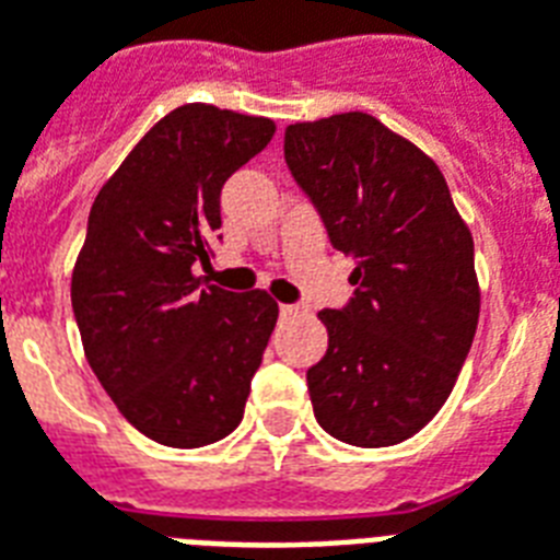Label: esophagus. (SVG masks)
I'll list each match as a JSON object with an SVG mask.
<instances>
[{
	"instance_id": "obj_1",
	"label": "esophagus",
	"mask_w": 560,
	"mask_h": 560,
	"mask_svg": "<svg viewBox=\"0 0 560 560\" xmlns=\"http://www.w3.org/2000/svg\"><path fill=\"white\" fill-rule=\"evenodd\" d=\"M294 312H298V306H292V303H280V315H294Z\"/></svg>"
}]
</instances>
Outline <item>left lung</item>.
I'll return each instance as SVG.
<instances>
[{
  "mask_svg": "<svg viewBox=\"0 0 560 560\" xmlns=\"http://www.w3.org/2000/svg\"><path fill=\"white\" fill-rule=\"evenodd\" d=\"M285 163L329 242L357 259V294L320 310L329 345L306 371L315 420L353 446H392L427 427L479 324L474 236L435 160L371 114L285 128Z\"/></svg>",
  "mask_w": 560,
  "mask_h": 560,
  "instance_id": "obj_1",
  "label": "left lung"
}]
</instances>
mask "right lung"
<instances>
[{"instance_id":"add662e5","label":"right lung","mask_w":560,"mask_h":560,"mask_svg":"<svg viewBox=\"0 0 560 560\" xmlns=\"http://www.w3.org/2000/svg\"><path fill=\"white\" fill-rule=\"evenodd\" d=\"M266 116L184 104L98 189L72 268L84 357L125 420L175 450L240 427L277 303L203 285L221 186L275 137Z\"/></svg>"}]
</instances>
